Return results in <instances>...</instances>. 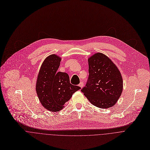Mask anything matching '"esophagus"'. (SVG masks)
<instances>
[{
	"label": "esophagus",
	"mask_w": 150,
	"mask_h": 150,
	"mask_svg": "<svg viewBox=\"0 0 150 150\" xmlns=\"http://www.w3.org/2000/svg\"><path fill=\"white\" fill-rule=\"evenodd\" d=\"M79 86L81 87V88H82L83 86V82H81L79 84Z\"/></svg>",
	"instance_id": "1"
}]
</instances>
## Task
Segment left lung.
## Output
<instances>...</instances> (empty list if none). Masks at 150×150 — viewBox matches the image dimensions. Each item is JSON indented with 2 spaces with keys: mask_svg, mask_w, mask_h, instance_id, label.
Wrapping results in <instances>:
<instances>
[{
  "mask_svg": "<svg viewBox=\"0 0 150 150\" xmlns=\"http://www.w3.org/2000/svg\"><path fill=\"white\" fill-rule=\"evenodd\" d=\"M89 76L81 92L94 106L108 108L117 102L122 92L123 82L117 67L101 53L88 59Z\"/></svg>",
  "mask_w": 150,
  "mask_h": 150,
  "instance_id": "left-lung-1",
  "label": "left lung"
}]
</instances>
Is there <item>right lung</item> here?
Listing matches in <instances>:
<instances>
[{
	"instance_id": "add662e5",
	"label": "right lung",
	"mask_w": 150,
	"mask_h": 150,
	"mask_svg": "<svg viewBox=\"0 0 150 150\" xmlns=\"http://www.w3.org/2000/svg\"><path fill=\"white\" fill-rule=\"evenodd\" d=\"M61 59L56 55L47 57L40 67L36 91L42 105L51 112L61 111L72 94L81 87L72 85L65 72L57 71Z\"/></svg>"
}]
</instances>
